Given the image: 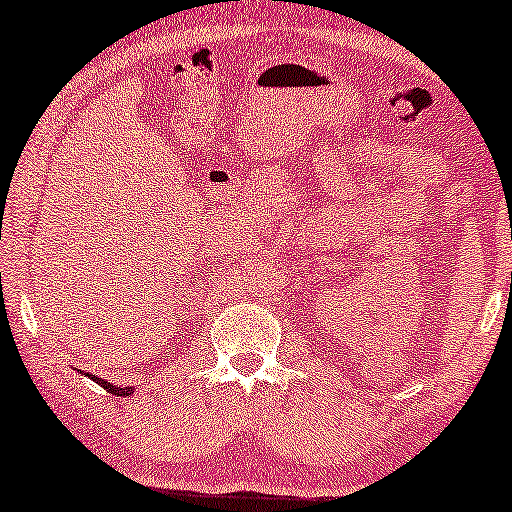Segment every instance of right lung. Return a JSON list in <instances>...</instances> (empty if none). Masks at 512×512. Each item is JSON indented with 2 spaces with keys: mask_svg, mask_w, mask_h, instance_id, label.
Masks as SVG:
<instances>
[{
  "mask_svg": "<svg viewBox=\"0 0 512 512\" xmlns=\"http://www.w3.org/2000/svg\"><path fill=\"white\" fill-rule=\"evenodd\" d=\"M81 375L83 377H90V380H93V382H97V384H100V387H104V389H107L109 391V394L111 396H132V394H135V387H121V384H114V382H107V380H102V377H97V375H90V373H86V370H81Z\"/></svg>",
  "mask_w": 512,
  "mask_h": 512,
  "instance_id": "obj_1",
  "label": "right lung"
}]
</instances>
